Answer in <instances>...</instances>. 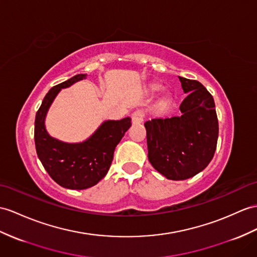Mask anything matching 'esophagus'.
I'll use <instances>...</instances> for the list:
<instances>
[{"label":"esophagus","instance_id":"34e87169","mask_svg":"<svg viewBox=\"0 0 257 257\" xmlns=\"http://www.w3.org/2000/svg\"><path fill=\"white\" fill-rule=\"evenodd\" d=\"M144 120V112L141 110H136L132 113V122L134 124H140Z\"/></svg>","mask_w":257,"mask_h":257}]
</instances>
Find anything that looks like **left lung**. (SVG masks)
<instances>
[{"instance_id":"8db88e82","label":"left lung","mask_w":257,"mask_h":257,"mask_svg":"<svg viewBox=\"0 0 257 257\" xmlns=\"http://www.w3.org/2000/svg\"><path fill=\"white\" fill-rule=\"evenodd\" d=\"M187 96L180 104L181 115L145 122L148 160L169 180L196 176L214 157L218 118L214 98L197 80L179 76Z\"/></svg>"}]
</instances>
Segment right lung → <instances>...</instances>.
<instances>
[{"instance_id": "obj_1", "label": "right lung", "mask_w": 257, "mask_h": 257, "mask_svg": "<svg viewBox=\"0 0 257 257\" xmlns=\"http://www.w3.org/2000/svg\"><path fill=\"white\" fill-rule=\"evenodd\" d=\"M87 74L52 87L46 95L35 120V144L38 158L49 176L70 190H85L96 185L108 173L115 147L131 127V117L104 121L89 139L81 143H65L48 133L45 121L50 105L61 89L67 88Z\"/></svg>"}]
</instances>
